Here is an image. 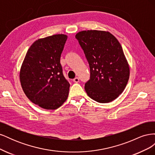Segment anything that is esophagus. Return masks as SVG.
<instances>
[{
	"label": "esophagus",
	"instance_id": "esophagus-1",
	"mask_svg": "<svg viewBox=\"0 0 155 155\" xmlns=\"http://www.w3.org/2000/svg\"><path fill=\"white\" fill-rule=\"evenodd\" d=\"M73 81L74 82V83H78L79 81V79L78 78H75L74 79H73Z\"/></svg>",
	"mask_w": 155,
	"mask_h": 155
}]
</instances>
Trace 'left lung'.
<instances>
[{
    "instance_id": "obj_1",
    "label": "left lung",
    "mask_w": 155,
    "mask_h": 155,
    "mask_svg": "<svg viewBox=\"0 0 155 155\" xmlns=\"http://www.w3.org/2000/svg\"><path fill=\"white\" fill-rule=\"evenodd\" d=\"M90 67L87 95L99 103L116 99L127 84L130 70L122 47L109 31L85 30L76 35Z\"/></svg>"
}]
</instances>
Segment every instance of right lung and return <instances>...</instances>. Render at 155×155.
Segmentation results:
<instances>
[{
	"label": "right lung",
	"instance_id": "right-lung-1",
	"mask_svg": "<svg viewBox=\"0 0 155 155\" xmlns=\"http://www.w3.org/2000/svg\"><path fill=\"white\" fill-rule=\"evenodd\" d=\"M67 35L39 39L28 50L20 70L22 90L34 104L54 110L67 100L70 83L63 76L60 58Z\"/></svg>",
	"mask_w": 155,
	"mask_h": 155
}]
</instances>
